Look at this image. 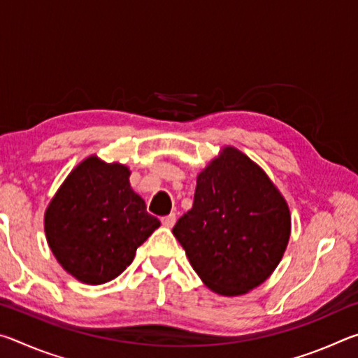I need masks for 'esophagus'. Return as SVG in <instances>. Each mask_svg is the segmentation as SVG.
Instances as JSON below:
<instances>
[{
  "instance_id": "obj_1",
  "label": "esophagus",
  "mask_w": 358,
  "mask_h": 358,
  "mask_svg": "<svg viewBox=\"0 0 358 358\" xmlns=\"http://www.w3.org/2000/svg\"><path fill=\"white\" fill-rule=\"evenodd\" d=\"M175 221H177V215L175 213H171V215H167V216H164L161 220V222H162V226L164 227H167V229H171V227H173V224H175Z\"/></svg>"
}]
</instances>
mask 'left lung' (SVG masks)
Here are the masks:
<instances>
[{"label":"left lung","mask_w":358,"mask_h":358,"mask_svg":"<svg viewBox=\"0 0 358 358\" xmlns=\"http://www.w3.org/2000/svg\"><path fill=\"white\" fill-rule=\"evenodd\" d=\"M172 232L205 286L235 296L260 286L281 262L290 213L262 169L226 147L199 173L192 208Z\"/></svg>","instance_id":"8db88e82"}]
</instances>
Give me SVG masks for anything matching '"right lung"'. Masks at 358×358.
<instances>
[{
  "label": "right lung",
  "instance_id": "add662e5",
  "mask_svg": "<svg viewBox=\"0 0 358 358\" xmlns=\"http://www.w3.org/2000/svg\"><path fill=\"white\" fill-rule=\"evenodd\" d=\"M129 169L90 156L72 171L48 203V246L63 268L85 284L123 273L137 248L161 226L132 191Z\"/></svg>",
  "mask_w": 358,
  "mask_h": 358
}]
</instances>
